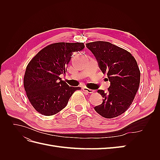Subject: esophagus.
Listing matches in <instances>:
<instances>
[{
  "label": "esophagus",
  "instance_id": "1",
  "mask_svg": "<svg viewBox=\"0 0 160 160\" xmlns=\"http://www.w3.org/2000/svg\"><path fill=\"white\" fill-rule=\"evenodd\" d=\"M83 90L84 91L87 92V93H93V92H94L93 90L88 89V88H83Z\"/></svg>",
  "mask_w": 160,
  "mask_h": 160
}]
</instances>
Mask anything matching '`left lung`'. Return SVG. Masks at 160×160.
Masks as SVG:
<instances>
[{"label": "left lung", "instance_id": "left-lung-1", "mask_svg": "<svg viewBox=\"0 0 160 160\" xmlns=\"http://www.w3.org/2000/svg\"><path fill=\"white\" fill-rule=\"evenodd\" d=\"M86 47L103 73H107L111 84L107 93L98 91L103 99L94 109L103 118L118 117L129 108L138 90L140 71L137 62L130 52L109 42H91Z\"/></svg>", "mask_w": 160, "mask_h": 160}]
</instances>
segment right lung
Masks as SVG:
<instances>
[{
	"label": "right lung",
	"mask_w": 160,
	"mask_h": 160,
	"mask_svg": "<svg viewBox=\"0 0 160 160\" xmlns=\"http://www.w3.org/2000/svg\"><path fill=\"white\" fill-rule=\"evenodd\" d=\"M85 48L83 42H57L45 47L28 64L24 88L27 98L38 113L52 115L64 109L72 94L80 89L71 87L59 77L74 52Z\"/></svg>",
	"instance_id": "right-lung-1"
}]
</instances>
